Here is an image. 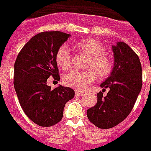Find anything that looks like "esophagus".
I'll use <instances>...</instances> for the list:
<instances>
[{
  "mask_svg": "<svg viewBox=\"0 0 151 151\" xmlns=\"http://www.w3.org/2000/svg\"><path fill=\"white\" fill-rule=\"evenodd\" d=\"M75 95H76V96H82L83 95V92L80 91H75Z\"/></svg>",
  "mask_w": 151,
  "mask_h": 151,
  "instance_id": "1",
  "label": "esophagus"
}]
</instances>
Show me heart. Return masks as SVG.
I'll return each mask as SVG.
<instances>
[{"instance_id": "heart-1", "label": "heart", "mask_w": 151, "mask_h": 151, "mask_svg": "<svg viewBox=\"0 0 151 151\" xmlns=\"http://www.w3.org/2000/svg\"><path fill=\"white\" fill-rule=\"evenodd\" d=\"M80 52L90 55L84 71H72L63 78V82L68 87L76 90H84L88 86L97 79L106 78L111 74L114 63L105 55L106 49L100 42L94 39H86L78 42L76 45ZM55 61L63 70H68L71 66L70 49L66 45H61L55 53Z\"/></svg>"}]
</instances>
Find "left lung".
I'll list each match as a JSON object with an SVG mask.
<instances>
[{"mask_svg":"<svg viewBox=\"0 0 151 151\" xmlns=\"http://www.w3.org/2000/svg\"><path fill=\"white\" fill-rule=\"evenodd\" d=\"M114 69L103 83V91L109 88L104 96L97 94V103L87 111L91 123L100 129L114 127L131 113L141 91L142 66L138 55L124 42L113 46Z\"/></svg>","mask_w":151,"mask_h":151,"instance_id":"left-lung-1","label":"left lung"}]
</instances>
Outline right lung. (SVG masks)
Returning <instances> with one entry per match:
<instances>
[{"mask_svg": "<svg viewBox=\"0 0 151 151\" xmlns=\"http://www.w3.org/2000/svg\"><path fill=\"white\" fill-rule=\"evenodd\" d=\"M69 34L43 32L32 37L18 54L14 63V88L24 112L40 127H52L63 118L64 106L75 91L59 86L51 90L49 77L59 81L55 53Z\"/></svg>", "mask_w": 151, "mask_h": 151, "instance_id": "add662e5", "label": "right lung"}]
</instances>
